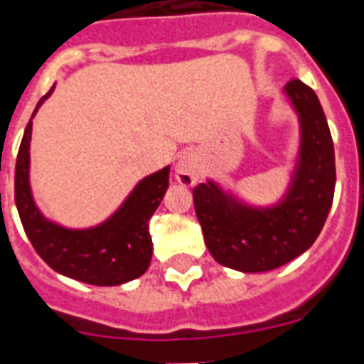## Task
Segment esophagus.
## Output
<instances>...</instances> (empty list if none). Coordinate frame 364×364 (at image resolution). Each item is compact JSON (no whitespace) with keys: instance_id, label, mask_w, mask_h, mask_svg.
<instances>
[{"instance_id":"obj_1","label":"esophagus","mask_w":364,"mask_h":364,"mask_svg":"<svg viewBox=\"0 0 364 364\" xmlns=\"http://www.w3.org/2000/svg\"><path fill=\"white\" fill-rule=\"evenodd\" d=\"M200 177V164L193 152H185L176 164V179L183 187H193Z\"/></svg>"}]
</instances>
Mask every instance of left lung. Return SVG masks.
Returning a JSON list of instances; mask_svg holds the SVG:
<instances>
[{"instance_id": "obj_1", "label": "left lung", "mask_w": 364, "mask_h": 364, "mask_svg": "<svg viewBox=\"0 0 364 364\" xmlns=\"http://www.w3.org/2000/svg\"><path fill=\"white\" fill-rule=\"evenodd\" d=\"M284 93L299 120V151L287 194L273 206H250L218 183L194 187V210L213 259L242 273H263L311 248L328 218L336 164L328 122L315 91L290 80Z\"/></svg>"}]
</instances>
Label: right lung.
Returning a JSON list of instances; mask_svg holds the SVG:
<instances>
[{
	"label": "right lung",
	"instance_id": "right-lung-1",
	"mask_svg": "<svg viewBox=\"0 0 364 364\" xmlns=\"http://www.w3.org/2000/svg\"><path fill=\"white\" fill-rule=\"evenodd\" d=\"M51 93L53 90L41 97L34 114ZM32 118L24 129L16 156L15 202L22 227L36 252L57 273L95 287H116L141 277L151 265L152 257L149 219L156 212L170 185V166L141 179L107 221L90 229H68L49 221L36 206L32 196Z\"/></svg>",
	"mask_w": 364,
	"mask_h": 364
}]
</instances>
